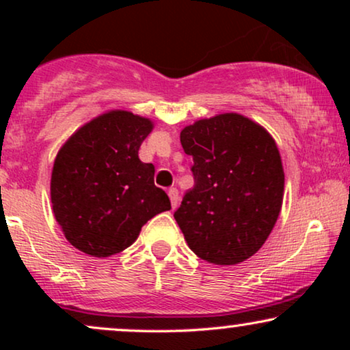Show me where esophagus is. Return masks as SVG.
<instances>
[{
	"label": "esophagus",
	"mask_w": 350,
	"mask_h": 350,
	"mask_svg": "<svg viewBox=\"0 0 350 350\" xmlns=\"http://www.w3.org/2000/svg\"><path fill=\"white\" fill-rule=\"evenodd\" d=\"M169 198H170L172 207L176 208V205H178V200H180L178 189H176V188H170V189H169Z\"/></svg>",
	"instance_id": "1"
}]
</instances>
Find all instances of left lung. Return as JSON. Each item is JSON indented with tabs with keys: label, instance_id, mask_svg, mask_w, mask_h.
Segmentation results:
<instances>
[{
	"label": "left lung",
	"instance_id": "1",
	"mask_svg": "<svg viewBox=\"0 0 350 350\" xmlns=\"http://www.w3.org/2000/svg\"><path fill=\"white\" fill-rule=\"evenodd\" d=\"M194 186L174 213L200 260L239 265L262 247L279 218L285 174L269 132L239 113L199 119L180 133Z\"/></svg>",
	"mask_w": 350,
	"mask_h": 350
}]
</instances>
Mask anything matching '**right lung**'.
Segmentation results:
<instances>
[{
  "label": "right lung",
  "instance_id": "right-lung-1",
  "mask_svg": "<svg viewBox=\"0 0 350 350\" xmlns=\"http://www.w3.org/2000/svg\"><path fill=\"white\" fill-rule=\"evenodd\" d=\"M154 124L109 109L81 126L57 152L51 175L55 219L71 245L108 258L137 241L142 226L170 210L154 185V165L138 157Z\"/></svg>",
  "mask_w": 350,
  "mask_h": 350
}]
</instances>
